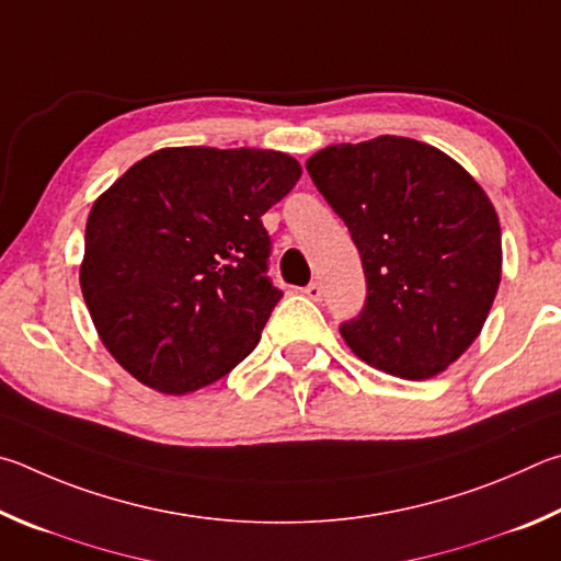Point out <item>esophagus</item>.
I'll return each mask as SVG.
<instances>
[{
	"mask_svg": "<svg viewBox=\"0 0 561 561\" xmlns=\"http://www.w3.org/2000/svg\"><path fill=\"white\" fill-rule=\"evenodd\" d=\"M302 293H306V296H308L310 300H316V302L322 300V286H320V283H310V286H308L306 290H302Z\"/></svg>",
	"mask_w": 561,
	"mask_h": 561,
	"instance_id": "esophagus-1",
	"label": "esophagus"
}]
</instances>
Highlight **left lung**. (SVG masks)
Here are the masks:
<instances>
[{
  "instance_id": "8db88e82",
  "label": "left lung",
  "mask_w": 561,
  "mask_h": 561,
  "mask_svg": "<svg viewBox=\"0 0 561 561\" xmlns=\"http://www.w3.org/2000/svg\"><path fill=\"white\" fill-rule=\"evenodd\" d=\"M367 275L342 340L369 367L421 381L473 345L503 275L497 211L463 164L399 135L328 145L306 162Z\"/></svg>"
}]
</instances>
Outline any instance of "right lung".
Here are the masks:
<instances>
[{
	"mask_svg": "<svg viewBox=\"0 0 561 561\" xmlns=\"http://www.w3.org/2000/svg\"><path fill=\"white\" fill-rule=\"evenodd\" d=\"M300 174L275 150L162 147L98 196L78 280L127 375L184 397L251 355L280 300L261 216Z\"/></svg>",
	"mask_w": 561,
	"mask_h": 561,
	"instance_id": "1",
	"label": "right lung"
}]
</instances>
